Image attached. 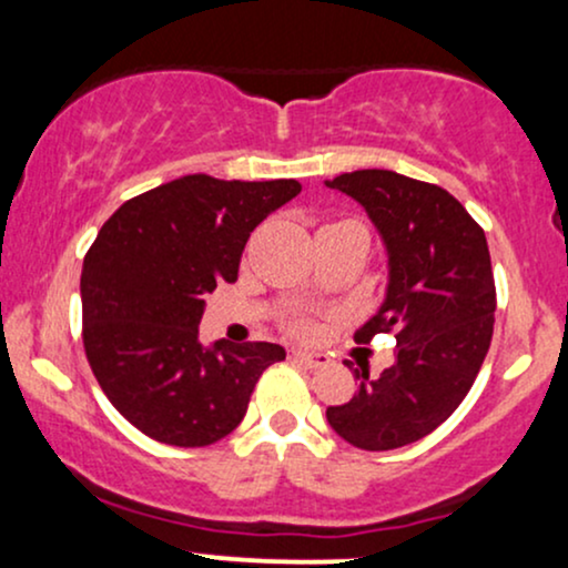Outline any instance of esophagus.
Wrapping results in <instances>:
<instances>
[{"instance_id": "esophagus-1", "label": "esophagus", "mask_w": 568, "mask_h": 568, "mask_svg": "<svg viewBox=\"0 0 568 568\" xmlns=\"http://www.w3.org/2000/svg\"><path fill=\"white\" fill-rule=\"evenodd\" d=\"M293 363H298V366L310 371H317L328 366V357L321 355V352H296V355H293Z\"/></svg>"}]
</instances>
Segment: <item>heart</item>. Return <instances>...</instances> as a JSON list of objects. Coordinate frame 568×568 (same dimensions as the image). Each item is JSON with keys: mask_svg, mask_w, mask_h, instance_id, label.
I'll list each match as a JSON object with an SVG mask.
<instances>
[{"mask_svg": "<svg viewBox=\"0 0 568 568\" xmlns=\"http://www.w3.org/2000/svg\"><path fill=\"white\" fill-rule=\"evenodd\" d=\"M296 328H298V331H304V325H296Z\"/></svg>", "mask_w": 568, "mask_h": 568, "instance_id": "1", "label": "heart"}]
</instances>
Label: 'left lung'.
<instances>
[{
	"instance_id": "left-lung-1",
	"label": "left lung",
	"mask_w": 568,
	"mask_h": 568,
	"mask_svg": "<svg viewBox=\"0 0 568 568\" xmlns=\"http://www.w3.org/2000/svg\"><path fill=\"white\" fill-rule=\"evenodd\" d=\"M366 207L389 256L387 296L355 334L368 344L395 334V366L328 406V425L363 452H393L440 427L470 393L494 334L491 256L486 234L446 189L393 171L325 181Z\"/></svg>"
}]
</instances>
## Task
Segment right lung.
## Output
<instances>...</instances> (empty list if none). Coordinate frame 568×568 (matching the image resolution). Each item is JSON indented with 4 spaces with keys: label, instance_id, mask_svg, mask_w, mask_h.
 <instances>
[{
    "label": "right lung",
    "instance_id": "obj_1",
    "mask_svg": "<svg viewBox=\"0 0 568 568\" xmlns=\"http://www.w3.org/2000/svg\"><path fill=\"white\" fill-rule=\"evenodd\" d=\"M302 184L194 173L128 200L82 264V342L112 406L149 438L211 446L243 422L270 342L202 347L205 293L234 283L243 247Z\"/></svg>",
    "mask_w": 568,
    "mask_h": 568
}]
</instances>
